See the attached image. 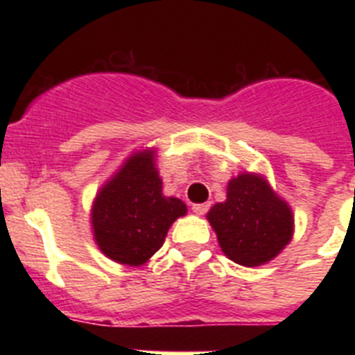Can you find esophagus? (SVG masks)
Listing matches in <instances>:
<instances>
[{
	"label": "esophagus",
	"instance_id": "34e87169",
	"mask_svg": "<svg viewBox=\"0 0 355 355\" xmlns=\"http://www.w3.org/2000/svg\"><path fill=\"white\" fill-rule=\"evenodd\" d=\"M209 209V205L208 202H205V205H193L192 206V211L196 213V215H205L206 211Z\"/></svg>",
	"mask_w": 355,
	"mask_h": 355
}]
</instances>
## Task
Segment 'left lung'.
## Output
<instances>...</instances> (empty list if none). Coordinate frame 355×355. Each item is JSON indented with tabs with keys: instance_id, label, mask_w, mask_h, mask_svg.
Wrapping results in <instances>:
<instances>
[{
	"instance_id": "8db88e82",
	"label": "left lung",
	"mask_w": 355,
	"mask_h": 355,
	"mask_svg": "<svg viewBox=\"0 0 355 355\" xmlns=\"http://www.w3.org/2000/svg\"><path fill=\"white\" fill-rule=\"evenodd\" d=\"M222 252L241 266H261L293 238V211L265 175L241 172L227 183L224 202L206 215Z\"/></svg>"
}]
</instances>
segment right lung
<instances>
[{
  "label": "right lung",
  "mask_w": 355,
  "mask_h": 355,
  "mask_svg": "<svg viewBox=\"0 0 355 355\" xmlns=\"http://www.w3.org/2000/svg\"><path fill=\"white\" fill-rule=\"evenodd\" d=\"M184 215L183 200L163 196L156 147H142L97 190L90 224L94 240L106 258L126 266H142L163 245L171 225Z\"/></svg>",
  "instance_id": "add662e5"
}]
</instances>
